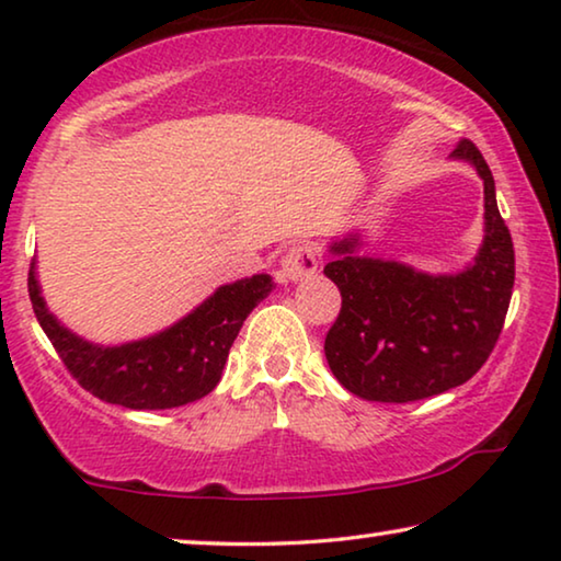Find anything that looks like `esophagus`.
I'll return each mask as SVG.
<instances>
[{"label":"esophagus","mask_w":561,"mask_h":561,"mask_svg":"<svg viewBox=\"0 0 561 561\" xmlns=\"http://www.w3.org/2000/svg\"><path fill=\"white\" fill-rule=\"evenodd\" d=\"M318 271V248L313 243L293 245L280 257V278L304 280Z\"/></svg>","instance_id":"1"}]
</instances>
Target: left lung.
Instances as JSON below:
<instances>
[{
    "label": "left lung",
    "instance_id": "obj_1",
    "mask_svg": "<svg viewBox=\"0 0 561 561\" xmlns=\"http://www.w3.org/2000/svg\"><path fill=\"white\" fill-rule=\"evenodd\" d=\"M484 180V243L473 265L428 275L356 255L358 236L331 243L323 273L341 290L325 358L343 389L366 401L409 403L467 383L504 329L514 288V243L496 208L494 178L471 140L451 152Z\"/></svg>",
    "mask_w": 561,
    "mask_h": 561
}]
</instances>
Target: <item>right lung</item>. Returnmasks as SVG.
<instances>
[{"instance_id":"add662e5","label":"right lung","mask_w":561,"mask_h":561,"mask_svg":"<svg viewBox=\"0 0 561 561\" xmlns=\"http://www.w3.org/2000/svg\"><path fill=\"white\" fill-rule=\"evenodd\" d=\"M27 288L42 331L84 391L125 409L158 411L185 407L218 386L240 325L273 290V278L261 273L220 286L183 321L123 346H98L67 331L47 310L34 263Z\"/></svg>"}]
</instances>
